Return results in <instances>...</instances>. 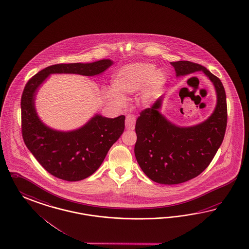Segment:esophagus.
Returning a JSON list of instances; mask_svg holds the SVG:
<instances>
[{"instance_id":"1","label":"esophagus","mask_w":249,"mask_h":249,"mask_svg":"<svg viewBox=\"0 0 249 249\" xmlns=\"http://www.w3.org/2000/svg\"><path fill=\"white\" fill-rule=\"evenodd\" d=\"M125 126L127 130H134L136 127V116L133 114L126 115L125 118Z\"/></svg>"}]
</instances>
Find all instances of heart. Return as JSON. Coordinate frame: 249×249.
Returning a JSON list of instances; mask_svg holds the SVG:
<instances>
[{
  "instance_id": "heart-1",
  "label": "heart",
  "mask_w": 249,
  "mask_h": 249,
  "mask_svg": "<svg viewBox=\"0 0 249 249\" xmlns=\"http://www.w3.org/2000/svg\"><path fill=\"white\" fill-rule=\"evenodd\" d=\"M168 80L167 72L163 69H157L153 63H131L124 66L113 75V91H107L106 96L113 105L123 106L125 103L124 97L140 91L138 102L144 106H150L163 94Z\"/></svg>"
}]
</instances>
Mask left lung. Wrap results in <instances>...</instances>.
Listing matches in <instances>:
<instances>
[{
  "instance_id": "1",
  "label": "left lung",
  "mask_w": 249,
  "mask_h": 249,
  "mask_svg": "<svg viewBox=\"0 0 249 249\" xmlns=\"http://www.w3.org/2000/svg\"><path fill=\"white\" fill-rule=\"evenodd\" d=\"M177 78L201 71L213 84L216 105L206 120L192 126H179L160 112L164 97L140 112L136 124L137 163L151 180L179 184L200 175L223 143L227 124L225 88L208 70L191 61L170 62Z\"/></svg>"
}]
</instances>
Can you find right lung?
Instances as JSON below:
<instances>
[{"instance_id": "add662e5", "label": "right lung", "mask_w": 249, "mask_h": 249, "mask_svg": "<svg viewBox=\"0 0 249 249\" xmlns=\"http://www.w3.org/2000/svg\"><path fill=\"white\" fill-rule=\"evenodd\" d=\"M113 61L56 64L36 73L28 80L21 99L22 135L24 144L51 175L67 181H79L100 168L112 144L124 133V115L108 118L95 113L81 127L59 131L45 124L36 109V97L51 74L95 76L105 72Z\"/></svg>"}]
</instances>
